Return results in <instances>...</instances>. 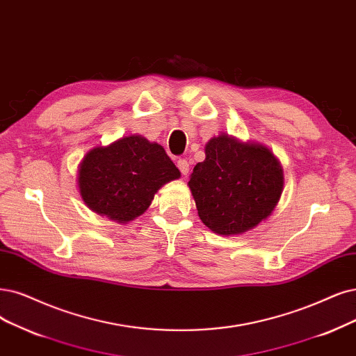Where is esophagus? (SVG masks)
Returning <instances> with one entry per match:
<instances>
[{"instance_id": "esophagus-1", "label": "esophagus", "mask_w": 356, "mask_h": 356, "mask_svg": "<svg viewBox=\"0 0 356 356\" xmlns=\"http://www.w3.org/2000/svg\"><path fill=\"white\" fill-rule=\"evenodd\" d=\"M177 167L183 176H186L189 173V163H188V160H185V158H180V160L177 161Z\"/></svg>"}]
</instances>
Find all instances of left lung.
I'll list each match as a JSON object with an SVG mask.
<instances>
[{"instance_id": "obj_1", "label": "left lung", "mask_w": 356, "mask_h": 356, "mask_svg": "<svg viewBox=\"0 0 356 356\" xmlns=\"http://www.w3.org/2000/svg\"><path fill=\"white\" fill-rule=\"evenodd\" d=\"M283 183V168L267 147L222 134L208 140L205 160L193 167L188 185L204 225L230 236L266 220Z\"/></svg>"}]
</instances>
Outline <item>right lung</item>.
Segmentation results:
<instances>
[{"instance_id": "right-lung-1", "label": "right lung", "mask_w": 356, "mask_h": 356, "mask_svg": "<svg viewBox=\"0 0 356 356\" xmlns=\"http://www.w3.org/2000/svg\"><path fill=\"white\" fill-rule=\"evenodd\" d=\"M180 177L161 145L139 135L90 149L79 165V192L99 216L129 222L142 216L165 183Z\"/></svg>"}]
</instances>
